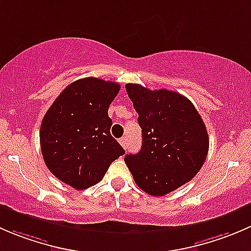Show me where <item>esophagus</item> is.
Returning <instances> with one entry per match:
<instances>
[{
    "instance_id": "1",
    "label": "esophagus",
    "mask_w": 251,
    "mask_h": 251,
    "mask_svg": "<svg viewBox=\"0 0 251 251\" xmlns=\"http://www.w3.org/2000/svg\"><path fill=\"white\" fill-rule=\"evenodd\" d=\"M119 142H120V144L124 147V148H125V149L127 148V142H128V140H127V137H126V136L121 137L120 141H119Z\"/></svg>"
}]
</instances>
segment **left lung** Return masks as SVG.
Listing matches in <instances>:
<instances>
[{
	"instance_id": "obj_1",
	"label": "left lung",
	"mask_w": 251,
	"mask_h": 251,
	"mask_svg": "<svg viewBox=\"0 0 251 251\" xmlns=\"http://www.w3.org/2000/svg\"><path fill=\"white\" fill-rule=\"evenodd\" d=\"M125 87L138 113L142 148L124 160L142 191L163 197L199 173L209 151L206 127L193 103L179 93L137 83Z\"/></svg>"
}]
</instances>
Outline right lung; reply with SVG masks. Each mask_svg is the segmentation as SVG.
I'll return each mask as SVG.
<instances>
[{
	"mask_svg": "<svg viewBox=\"0 0 251 251\" xmlns=\"http://www.w3.org/2000/svg\"><path fill=\"white\" fill-rule=\"evenodd\" d=\"M120 85L97 77L74 81L46 111L40 128L42 156L48 170L75 189L100 181L110 164L125 154L110 135V103Z\"/></svg>",
	"mask_w": 251,
	"mask_h": 251,
	"instance_id": "add662e5",
	"label": "right lung"
}]
</instances>
